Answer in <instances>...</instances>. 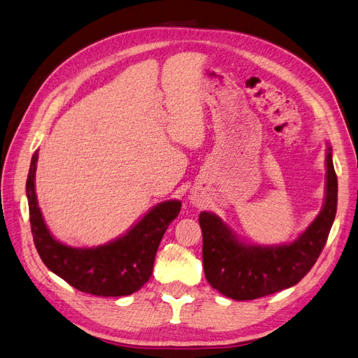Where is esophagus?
Here are the masks:
<instances>
[{"label":"esophagus","mask_w":358,"mask_h":358,"mask_svg":"<svg viewBox=\"0 0 358 358\" xmlns=\"http://www.w3.org/2000/svg\"><path fill=\"white\" fill-rule=\"evenodd\" d=\"M198 201H199V199H198V198H195V196L192 198V203H194V204H198Z\"/></svg>","instance_id":"1"}]
</instances>
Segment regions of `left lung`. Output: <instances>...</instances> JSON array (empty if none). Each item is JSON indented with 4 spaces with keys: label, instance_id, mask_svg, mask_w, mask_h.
<instances>
[{
    "label": "left lung",
    "instance_id": "left-lung-1",
    "mask_svg": "<svg viewBox=\"0 0 358 358\" xmlns=\"http://www.w3.org/2000/svg\"><path fill=\"white\" fill-rule=\"evenodd\" d=\"M331 151L328 145L322 210L290 243H246L215 213H199L204 273L210 286L231 299L248 301L289 289L306 277L322 252L336 217L337 177Z\"/></svg>",
    "mask_w": 358,
    "mask_h": 358
}]
</instances>
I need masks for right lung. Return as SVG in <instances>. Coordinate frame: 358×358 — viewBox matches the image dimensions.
I'll list each match as a JSON object with an SVG mask.
<instances>
[{"instance_id":"obj_1","label":"right lung","mask_w":358,"mask_h":358,"mask_svg":"<svg viewBox=\"0 0 358 358\" xmlns=\"http://www.w3.org/2000/svg\"><path fill=\"white\" fill-rule=\"evenodd\" d=\"M39 152L31 157L27 178L30 224L34 246L42 262L72 287L96 296H127L150 280L159 245L169 224L181 210V201L171 199L152 207L125 234L94 248H74L59 242L43 221L34 189Z\"/></svg>"}]
</instances>
